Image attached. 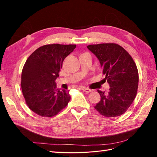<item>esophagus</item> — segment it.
Listing matches in <instances>:
<instances>
[{"mask_svg": "<svg viewBox=\"0 0 157 157\" xmlns=\"http://www.w3.org/2000/svg\"><path fill=\"white\" fill-rule=\"evenodd\" d=\"M82 90H83V91H84L85 93H90V92H91V91H92V90L91 89H90V88H86V87H82Z\"/></svg>", "mask_w": 157, "mask_h": 157, "instance_id": "obj_1", "label": "esophagus"}]
</instances>
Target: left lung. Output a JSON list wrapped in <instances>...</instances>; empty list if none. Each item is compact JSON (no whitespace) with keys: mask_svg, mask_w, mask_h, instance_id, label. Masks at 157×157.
I'll return each mask as SVG.
<instances>
[{"mask_svg":"<svg viewBox=\"0 0 157 157\" xmlns=\"http://www.w3.org/2000/svg\"><path fill=\"white\" fill-rule=\"evenodd\" d=\"M87 48L98 58L110 86L107 93L98 90L101 100L95 108L106 117L123 115L137 93L139 73L135 61L128 51L115 43L90 44Z\"/></svg>","mask_w":157,"mask_h":157,"instance_id":"8db88e82","label":"left lung"}]
</instances>
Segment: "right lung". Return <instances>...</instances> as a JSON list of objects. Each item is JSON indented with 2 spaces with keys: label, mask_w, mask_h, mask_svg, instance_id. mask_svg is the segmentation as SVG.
<instances>
[{
  "label": "right lung",
  "mask_w": 157,
  "mask_h": 157,
  "mask_svg": "<svg viewBox=\"0 0 157 157\" xmlns=\"http://www.w3.org/2000/svg\"><path fill=\"white\" fill-rule=\"evenodd\" d=\"M76 44H46L37 49L27 58L21 74V88L30 110L43 117L56 115L71 99L69 91L57 88L64 59Z\"/></svg>",
  "instance_id": "add662e5"
}]
</instances>
